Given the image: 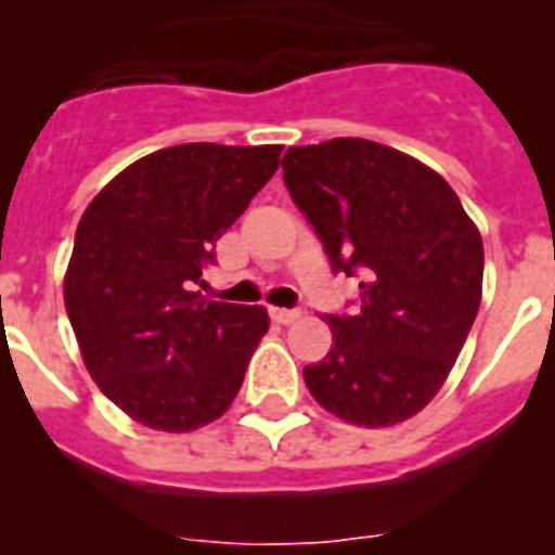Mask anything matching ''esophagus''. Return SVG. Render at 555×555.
Segmentation results:
<instances>
[{
    "instance_id": "34e87169",
    "label": "esophagus",
    "mask_w": 555,
    "mask_h": 555,
    "mask_svg": "<svg viewBox=\"0 0 555 555\" xmlns=\"http://www.w3.org/2000/svg\"><path fill=\"white\" fill-rule=\"evenodd\" d=\"M272 320L281 322V325H292V322L300 320V311L297 308H272Z\"/></svg>"
}]
</instances>
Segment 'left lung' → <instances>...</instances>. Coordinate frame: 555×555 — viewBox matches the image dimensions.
Wrapping results in <instances>:
<instances>
[{
  "mask_svg": "<svg viewBox=\"0 0 555 555\" xmlns=\"http://www.w3.org/2000/svg\"><path fill=\"white\" fill-rule=\"evenodd\" d=\"M283 183L333 272L361 278L358 311L327 313L333 345L306 366L313 400L361 428L423 411L475 322L483 242L442 175L366 139L292 146Z\"/></svg>",
  "mask_w": 555,
  "mask_h": 555,
  "instance_id": "obj_1",
  "label": "left lung"
}]
</instances>
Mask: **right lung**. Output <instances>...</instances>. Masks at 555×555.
Segmentation results:
<instances>
[{"label":"right lung","mask_w":555,"mask_h":555,"mask_svg":"<svg viewBox=\"0 0 555 555\" xmlns=\"http://www.w3.org/2000/svg\"><path fill=\"white\" fill-rule=\"evenodd\" d=\"M281 150L166 146L119 171L82 214L63 281L68 322L102 395L135 423L203 428L242 389L267 308L205 300L197 286Z\"/></svg>","instance_id":"add662e5"}]
</instances>
